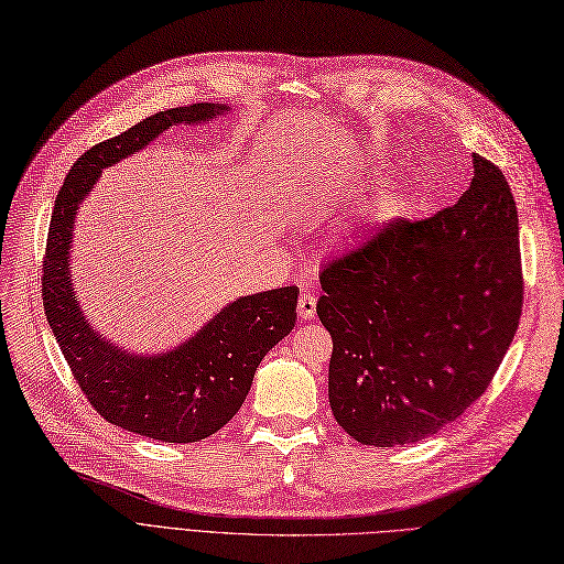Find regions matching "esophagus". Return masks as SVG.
Instances as JSON below:
<instances>
[{
    "label": "esophagus",
    "instance_id": "obj_1",
    "mask_svg": "<svg viewBox=\"0 0 564 564\" xmlns=\"http://www.w3.org/2000/svg\"><path fill=\"white\" fill-rule=\"evenodd\" d=\"M297 314L302 321H312L316 316V295L312 290H304L302 297L297 300Z\"/></svg>",
    "mask_w": 564,
    "mask_h": 564
}]
</instances>
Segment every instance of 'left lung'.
Returning a JSON list of instances; mask_svg holds the SVG:
<instances>
[{
  "instance_id": "8db88e82",
  "label": "left lung",
  "mask_w": 564,
  "mask_h": 564,
  "mask_svg": "<svg viewBox=\"0 0 564 564\" xmlns=\"http://www.w3.org/2000/svg\"><path fill=\"white\" fill-rule=\"evenodd\" d=\"M321 288L337 424L375 447L441 431L485 393L522 314L518 208L503 173L474 154L457 204L379 225L323 267Z\"/></svg>"
}]
</instances>
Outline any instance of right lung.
Returning a JSON list of instances; mask_svg holds the SVG:
<instances>
[{
	"label": "right lung",
	"mask_w": 564,
	"mask_h": 564,
	"mask_svg": "<svg viewBox=\"0 0 564 564\" xmlns=\"http://www.w3.org/2000/svg\"><path fill=\"white\" fill-rule=\"evenodd\" d=\"M225 112L229 107L215 102L173 107L86 150L67 173L48 225L44 312L72 375L107 422L163 443L204 441L241 410L262 358L295 328L300 290L288 285L234 300L180 347L138 356L88 325L72 288V231L102 169L144 150L171 126H196Z\"/></svg>",
	"instance_id": "add662e5"
}]
</instances>
